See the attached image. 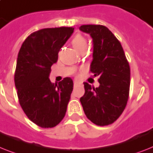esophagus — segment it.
<instances>
[{
	"label": "esophagus",
	"instance_id": "esophagus-1",
	"mask_svg": "<svg viewBox=\"0 0 153 153\" xmlns=\"http://www.w3.org/2000/svg\"><path fill=\"white\" fill-rule=\"evenodd\" d=\"M78 85H79V82H74V86H77Z\"/></svg>",
	"mask_w": 153,
	"mask_h": 153
}]
</instances>
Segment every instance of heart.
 <instances>
[{"instance_id": "1", "label": "heart", "mask_w": 153, "mask_h": 153, "mask_svg": "<svg viewBox=\"0 0 153 153\" xmlns=\"http://www.w3.org/2000/svg\"><path fill=\"white\" fill-rule=\"evenodd\" d=\"M71 43L74 48L77 51H79V53L82 52L83 50H86L87 48V41L80 33H77L76 35L74 36L72 38Z\"/></svg>"}]
</instances>
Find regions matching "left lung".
I'll use <instances>...</instances> for the list:
<instances>
[{
    "label": "left lung",
    "mask_w": 153,
    "mask_h": 153,
    "mask_svg": "<svg viewBox=\"0 0 153 153\" xmlns=\"http://www.w3.org/2000/svg\"><path fill=\"white\" fill-rule=\"evenodd\" d=\"M82 31L90 34L94 42L90 71L98 76L99 87L84 82L80 98L86 117L97 126H108L120 117L129 98L130 69L121 43L106 27L82 25Z\"/></svg>",
    "instance_id": "left-lung-1"
}]
</instances>
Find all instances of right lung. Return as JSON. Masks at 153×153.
<instances>
[{
  "instance_id": "obj_1",
  "label": "right lung",
  "mask_w": 153,
  "mask_h": 153,
  "mask_svg": "<svg viewBox=\"0 0 153 153\" xmlns=\"http://www.w3.org/2000/svg\"><path fill=\"white\" fill-rule=\"evenodd\" d=\"M73 31L65 27L39 30L25 39L19 52L14 78L19 102L28 119L42 128L54 127L65 116L72 79L54 84L48 76Z\"/></svg>"
}]
</instances>
